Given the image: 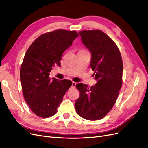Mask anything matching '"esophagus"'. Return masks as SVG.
I'll return each mask as SVG.
<instances>
[{
  "label": "esophagus",
  "instance_id": "1",
  "mask_svg": "<svg viewBox=\"0 0 148 148\" xmlns=\"http://www.w3.org/2000/svg\"><path fill=\"white\" fill-rule=\"evenodd\" d=\"M76 84V83L75 82L72 81V87H75Z\"/></svg>",
  "mask_w": 148,
  "mask_h": 148
}]
</instances>
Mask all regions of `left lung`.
Instances as JSON below:
<instances>
[{
    "mask_svg": "<svg viewBox=\"0 0 148 148\" xmlns=\"http://www.w3.org/2000/svg\"><path fill=\"white\" fill-rule=\"evenodd\" d=\"M79 34L91 52L90 67L97 82L90 88L82 83L76 84L80 95L75 107L81 117L99 120L114 106L122 87V57L116 43L102 31H82Z\"/></svg>",
    "mask_w": 148,
    "mask_h": 148,
    "instance_id": "8db88e82",
    "label": "left lung"
}]
</instances>
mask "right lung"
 Wrapping results in <instances>:
<instances>
[{
  "label": "right lung",
  "mask_w": 148,
  "mask_h": 148,
  "mask_svg": "<svg viewBox=\"0 0 148 148\" xmlns=\"http://www.w3.org/2000/svg\"><path fill=\"white\" fill-rule=\"evenodd\" d=\"M78 37L75 31L58 29L42 34L27 50L20 78L25 99L37 116L47 118L57 113L72 81L49 78V72L66 49Z\"/></svg>",
  "instance_id": "add662e5"
}]
</instances>
